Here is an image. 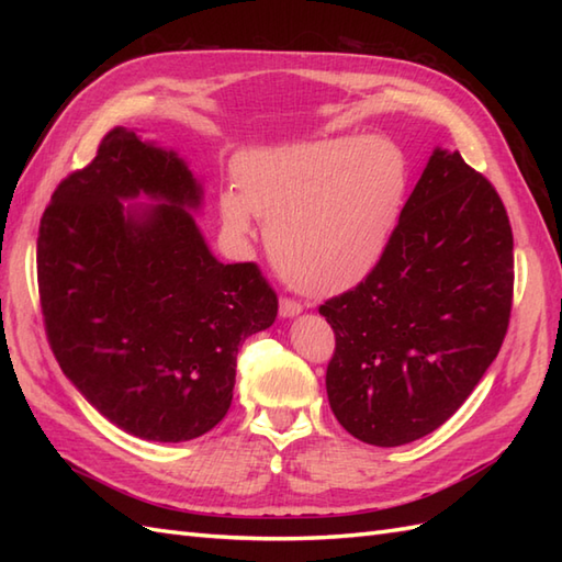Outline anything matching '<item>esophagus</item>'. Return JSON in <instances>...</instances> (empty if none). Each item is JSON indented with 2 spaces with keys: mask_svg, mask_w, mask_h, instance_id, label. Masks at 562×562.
<instances>
[{
  "mask_svg": "<svg viewBox=\"0 0 562 562\" xmlns=\"http://www.w3.org/2000/svg\"><path fill=\"white\" fill-rule=\"evenodd\" d=\"M302 308L304 306L296 300H290V296H282V300H280V316L282 318H292L296 314H302Z\"/></svg>",
  "mask_w": 562,
  "mask_h": 562,
  "instance_id": "1",
  "label": "esophagus"
}]
</instances>
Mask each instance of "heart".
I'll use <instances>...</instances> for the list:
<instances>
[{
  "label": "heart",
  "instance_id": "obj_1",
  "mask_svg": "<svg viewBox=\"0 0 562 562\" xmlns=\"http://www.w3.org/2000/svg\"><path fill=\"white\" fill-rule=\"evenodd\" d=\"M236 186L220 198L229 232L248 236L256 212L284 278L308 294H336L362 282L384 254L405 164L384 139H316L250 154Z\"/></svg>",
  "mask_w": 562,
  "mask_h": 562
}]
</instances>
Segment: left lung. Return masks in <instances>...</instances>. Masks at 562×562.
<instances>
[{
	"instance_id": "left-lung-1",
	"label": "left lung",
	"mask_w": 562,
	"mask_h": 562,
	"mask_svg": "<svg viewBox=\"0 0 562 562\" xmlns=\"http://www.w3.org/2000/svg\"><path fill=\"white\" fill-rule=\"evenodd\" d=\"M512 248L493 183L435 149L376 268L318 306L336 333L330 411L352 437L401 447L461 408L507 336Z\"/></svg>"
}]
</instances>
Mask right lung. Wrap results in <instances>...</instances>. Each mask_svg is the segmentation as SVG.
Listing matches in <instances>:
<instances>
[{
    "instance_id": "right-lung-1",
    "label": "right lung",
    "mask_w": 562,
    "mask_h": 562,
    "mask_svg": "<svg viewBox=\"0 0 562 562\" xmlns=\"http://www.w3.org/2000/svg\"><path fill=\"white\" fill-rule=\"evenodd\" d=\"M139 194L160 205L122 207ZM200 200L176 151L113 127L41 220L38 292L55 360L105 420L139 439L210 432L232 405L238 345L278 316L256 262L210 254L188 212Z\"/></svg>"
}]
</instances>
